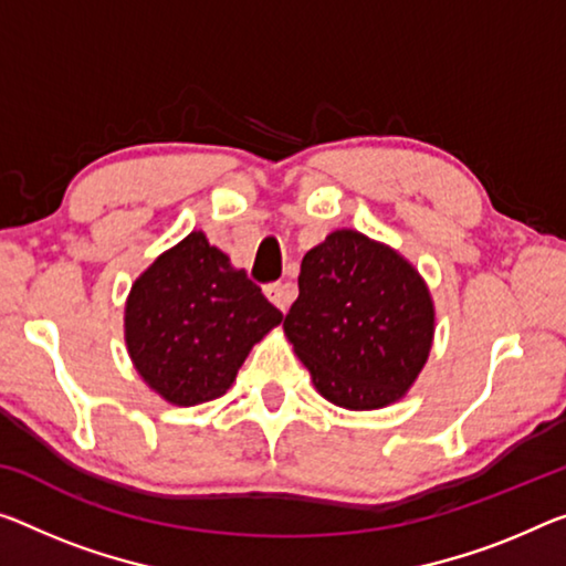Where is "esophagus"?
<instances>
[{
    "mask_svg": "<svg viewBox=\"0 0 566 566\" xmlns=\"http://www.w3.org/2000/svg\"><path fill=\"white\" fill-rule=\"evenodd\" d=\"M295 285L291 283V281H277V283H268L265 285V295H268V301L271 303H275L277 308H281L283 313L289 311V306L293 303V298H295Z\"/></svg>",
    "mask_w": 566,
    "mask_h": 566,
    "instance_id": "1",
    "label": "esophagus"
}]
</instances>
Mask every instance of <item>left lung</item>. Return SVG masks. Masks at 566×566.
<instances>
[{"label": "left lung", "mask_w": 566, "mask_h": 566, "mask_svg": "<svg viewBox=\"0 0 566 566\" xmlns=\"http://www.w3.org/2000/svg\"><path fill=\"white\" fill-rule=\"evenodd\" d=\"M283 328L328 402L379 410L402 399L428 361L434 308L397 250L336 230L303 255Z\"/></svg>", "instance_id": "obj_1"}]
</instances>
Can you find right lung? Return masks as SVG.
I'll use <instances>...</instances> for the list:
<instances>
[{
    "instance_id": "1",
    "label": "right lung",
    "mask_w": 566,
    "mask_h": 566,
    "mask_svg": "<svg viewBox=\"0 0 566 566\" xmlns=\"http://www.w3.org/2000/svg\"><path fill=\"white\" fill-rule=\"evenodd\" d=\"M283 313L205 232H189L136 277L126 346L142 379L179 407L222 397Z\"/></svg>"
}]
</instances>
